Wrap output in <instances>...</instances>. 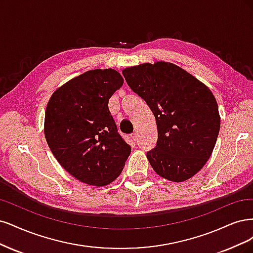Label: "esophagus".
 <instances>
[{
	"label": "esophagus",
	"mask_w": 253,
	"mask_h": 253,
	"mask_svg": "<svg viewBox=\"0 0 253 253\" xmlns=\"http://www.w3.org/2000/svg\"><path fill=\"white\" fill-rule=\"evenodd\" d=\"M131 138H132V140H133L134 142H136V140H137V133H136V132L132 133V134H131Z\"/></svg>",
	"instance_id": "1"
}]
</instances>
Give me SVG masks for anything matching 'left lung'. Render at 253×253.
Here are the masks:
<instances>
[{"mask_svg": "<svg viewBox=\"0 0 253 253\" xmlns=\"http://www.w3.org/2000/svg\"><path fill=\"white\" fill-rule=\"evenodd\" d=\"M122 73L156 118L158 142L147 152L153 170L175 183L197 174L212 153L221 126L213 93L189 72L168 62L144 63Z\"/></svg>", "mask_w": 253, "mask_h": 253, "instance_id": "obj_1", "label": "left lung"}]
</instances>
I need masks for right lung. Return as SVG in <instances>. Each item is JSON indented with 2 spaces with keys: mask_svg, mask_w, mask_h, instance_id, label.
<instances>
[{
  "mask_svg": "<svg viewBox=\"0 0 253 253\" xmlns=\"http://www.w3.org/2000/svg\"><path fill=\"white\" fill-rule=\"evenodd\" d=\"M123 83L112 68L88 70L55 89L48 101L47 144L60 165L85 184L102 187L115 181L131 151L108 109Z\"/></svg>",
  "mask_w": 253,
  "mask_h": 253,
  "instance_id": "1",
  "label": "right lung"
}]
</instances>
